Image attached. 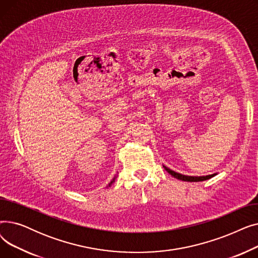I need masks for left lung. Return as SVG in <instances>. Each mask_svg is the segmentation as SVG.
<instances>
[{
	"label": "left lung",
	"mask_w": 258,
	"mask_h": 258,
	"mask_svg": "<svg viewBox=\"0 0 258 258\" xmlns=\"http://www.w3.org/2000/svg\"><path fill=\"white\" fill-rule=\"evenodd\" d=\"M164 169L169 173L171 174L172 177H174L175 179L178 180H182V181H186V182H201V181H206V180H209L210 178L214 177V175H216L218 173H212V174H208V175H201V177H192V175H185V174H182V173H179V172H175L173 170H171L170 168L164 166Z\"/></svg>",
	"instance_id": "8db88e82"
}]
</instances>
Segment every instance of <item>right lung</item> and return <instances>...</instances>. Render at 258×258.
<instances>
[{
    "mask_svg": "<svg viewBox=\"0 0 258 258\" xmlns=\"http://www.w3.org/2000/svg\"><path fill=\"white\" fill-rule=\"evenodd\" d=\"M115 179H116V177H115V178H114V179H113V180H112V181H111V183H110V184H108V186H111V185H112V184H113V182H114V181H115Z\"/></svg>",
    "mask_w": 258,
    "mask_h": 258,
    "instance_id": "obj_1",
    "label": "right lung"
}]
</instances>
